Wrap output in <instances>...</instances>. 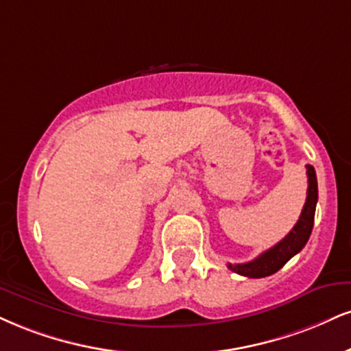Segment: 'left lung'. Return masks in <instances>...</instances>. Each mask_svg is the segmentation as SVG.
I'll return each mask as SVG.
<instances>
[{
  "instance_id": "1",
  "label": "left lung",
  "mask_w": 351,
  "mask_h": 351,
  "mask_svg": "<svg viewBox=\"0 0 351 351\" xmlns=\"http://www.w3.org/2000/svg\"><path fill=\"white\" fill-rule=\"evenodd\" d=\"M307 197L306 204H304L301 216L293 230L286 235L281 242H278L269 250L263 252L255 260L248 261V263H229L227 267L234 273L242 274L248 278H265L269 274L276 273L278 269L285 267L288 261L293 258L296 253H299L307 243L311 237L312 227H314V216H315V204H317V176H315L314 167L307 165Z\"/></svg>"
}]
</instances>
